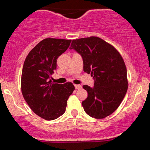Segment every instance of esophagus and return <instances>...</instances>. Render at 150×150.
I'll list each match as a JSON object with an SVG mask.
<instances>
[{
    "label": "esophagus",
    "instance_id": "1",
    "mask_svg": "<svg viewBox=\"0 0 150 150\" xmlns=\"http://www.w3.org/2000/svg\"><path fill=\"white\" fill-rule=\"evenodd\" d=\"M75 88L76 89H80L82 88V86L80 85H75Z\"/></svg>",
    "mask_w": 150,
    "mask_h": 150
}]
</instances>
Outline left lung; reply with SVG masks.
I'll list each match as a JSON object with an SVG mask.
<instances>
[{"instance_id":"obj_1","label":"left lung","mask_w":150,"mask_h":150,"mask_svg":"<svg viewBox=\"0 0 150 150\" xmlns=\"http://www.w3.org/2000/svg\"><path fill=\"white\" fill-rule=\"evenodd\" d=\"M70 49L82 56L83 70L91 73L94 87L83 85L88 93L82 102L89 116L104 118L114 112L123 101L128 89L127 70L117 50L97 37L74 39Z\"/></svg>"}]
</instances>
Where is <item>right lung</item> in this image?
Wrapping results in <instances>:
<instances>
[{"mask_svg": "<svg viewBox=\"0 0 150 150\" xmlns=\"http://www.w3.org/2000/svg\"><path fill=\"white\" fill-rule=\"evenodd\" d=\"M71 40L47 38L27 55L22 72L21 89L24 99L36 114L51 120L65 111L67 101L75 89L71 82L53 83L58 56L69 47Z\"/></svg>", "mask_w": 150, "mask_h": 150, "instance_id": "right-lung-1", "label": "right lung"}]
</instances>
